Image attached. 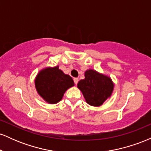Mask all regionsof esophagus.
Listing matches in <instances>:
<instances>
[{"instance_id":"esophagus-1","label":"esophagus","mask_w":151,"mask_h":151,"mask_svg":"<svg viewBox=\"0 0 151 151\" xmlns=\"http://www.w3.org/2000/svg\"><path fill=\"white\" fill-rule=\"evenodd\" d=\"M74 84H77L78 81H79V79H78V78H74Z\"/></svg>"}]
</instances>
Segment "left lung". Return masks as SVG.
Masks as SVG:
<instances>
[{"instance_id":"left-lung-1","label":"left lung","mask_w":151,"mask_h":151,"mask_svg":"<svg viewBox=\"0 0 151 151\" xmlns=\"http://www.w3.org/2000/svg\"><path fill=\"white\" fill-rule=\"evenodd\" d=\"M84 79L78 82L77 87L82 93L86 103L93 106H100L111 96L114 84L108 76L93 70H87Z\"/></svg>"}]
</instances>
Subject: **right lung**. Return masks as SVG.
I'll return each mask as SVG.
<instances>
[{"instance_id":"1","label":"right lung","mask_w":151,"mask_h":151,"mask_svg":"<svg viewBox=\"0 0 151 151\" xmlns=\"http://www.w3.org/2000/svg\"><path fill=\"white\" fill-rule=\"evenodd\" d=\"M38 94L51 104L61 101L67 89L74 86L72 78L59 69V66L40 70L35 79Z\"/></svg>"}]
</instances>
